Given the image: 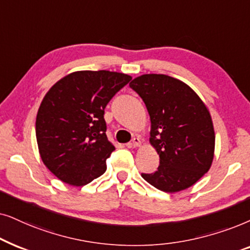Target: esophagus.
<instances>
[{
    "label": "esophagus",
    "mask_w": 250,
    "mask_h": 250,
    "mask_svg": "<svg viewBox=\"0 0 250 250\" xmlns=\"http://www.w3.org/2000/svg\"><path fill=\"white\" fill-rule=\"evenodd\" d=\"M139 145H141V139L138 137H134L132 138V141L128 144L129 147H138Z\"/></svg>",
    "instance_id": "esophagus-1"
}]
</instances>
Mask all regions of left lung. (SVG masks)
Wrapping results in <instances>:
<instances>
[{"label": "left lung", "instance_id": "left-lung-1", "mask_svg": "<svg viewBox=\"0 0 250 250\" xmlns=\"http://www.w3.org/2000/svg\"><path fill=\"white\" fill-rule=\"evenodd\" d=\"M129 85L145 103L149 142L160 156L158 170L142 177L169 193L192 186L214 159L215 132L204 102L184 82L165 74L138 76Z\"/></svg>", "mask_w": 250, "mask_h": 250}]
</instances>
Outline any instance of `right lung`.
Instances as JSON below:
<instances>
[{
	"label": "right lung",
	"mask_w": 250,
	"mask_h": 250,
	"mask_svg": "<svg viewBox=\"0 0 250 250\" xmlns=\"http://www.w3.org/2000/svg\"><path fill=\"white\" fill-rule=\"evenodd\" d=\"M131 76L109 71L68 74L46 92L35 132L43 164L69 185L82 186L106 170L115 147L106 136L105 107Z\"/></svg>",
	"instance_id": "right-lung-1"
}]
</instances>
